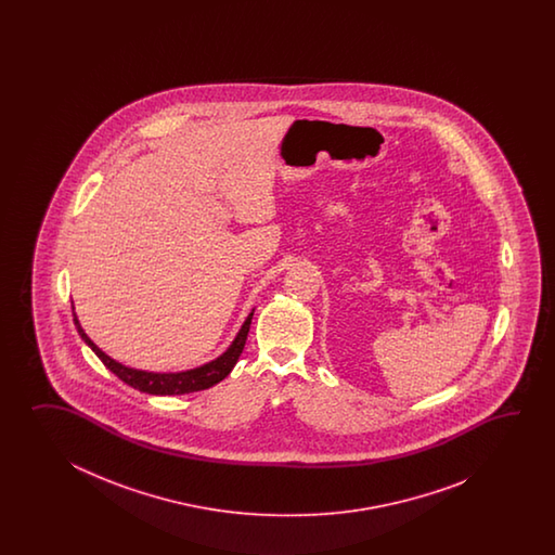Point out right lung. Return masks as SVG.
Segmentation results:
<instances>
[{
	"mask_svg": "<svg viewBox=\"0 0 555 555\" xmlns=\"http://www.w3.org/2000/svg\"><path fill=\"white\" fill-rule=\"evenodd\" d=\"M251 315L254 313H249L246 323L242 325V330L237 333L236 339L230 345V349L224 354H220L212 363H206V365L198 366V369L182 371V373H146V371H137V369L120 365L117 361H113L108 354L103 353L85 335L77 318H75V327L79 331V335L83 337L85 343L93 349L94 354L103 361V365L108 371H113L122 383H127L132 389L149 392V395H186V392L210 389L216 383H220L222 378L230 375V371L237 363V357L244 351V345L248 339L249 325H251Z\"/></svg>",
	"mask_w": 555,
	"mask_h": 555,
	"instance_id": "obj_1",
	"label": "right lung"
}]
</instances>
